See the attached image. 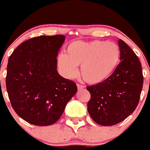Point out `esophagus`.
I'll use <instances>...</instances> for the list:
<instances>
[{
	"label": "esophagus",
	"instance_id": "obj_1",
	"mask_svg": "<svg viewBox=\"0 0 150 150\" xmlns=\"http://www.w3.org/2000/svg\"><path fill=\"white\" fill-rule=\"evenodd\" d=\"M77 88H78V90H82V89L84 88V86L81 85V84H77Z\"/></svg>",
	"mask_w": 150,
	"mask_h": 150
}]
</instances>
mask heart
I'll return each mask as SVG.
<instances>
[{"instance_id":"1","label":"heart","mask_w":150,"mask_h":150,"mask_svg":"<svg viewBox=\"0 0 150 150\" xmlns=\"http://www.w3.org/2000/svg\"><path fill=\"white\" fill-rule=\"evenodd\" d=\"M120 58V48L113 42L103 41H77L69 44L66 53H60L57 65L62 74L73 79L78 74L87 82L98 84L108 78L117 66Z\"/></svg>"}]
</instances>
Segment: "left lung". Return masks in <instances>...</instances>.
<instances>
[{
  "mask_svg": "<svg viewBox=\"0 0 150 150\" xmlns=\"http://www.w3.org/2000/svg\"><path fill=\"white\" fill-rule=\"evenodd\" d=\"M121 62L114 73L102 82L87 87L90 100L87 111L100 125H116L137 107L143 87L142 68L134 52L119 39Z\"/></svg>",
  "mask_w": 150,
  "mask_h": 150,
  "instance_id": "1",
  "label": "left lung"
}]
</instances>
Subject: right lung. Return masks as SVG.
<instances>
[{
	"label": "right lung",
	"mask_w": 150,
	"mask_h": 150,
	"mask_svg": "<svg viewBox=\"0 0 150 150\" xmlns=\"http://www.w3.org/2000/svg\"><path fill=\"white\" fill-rule=\"evenodd\" d=\"M63 35H41L14 50L7 65L6 84L16 113L26 122L47 126L57 122L77 92L76 84L57 71Z\"/></svg>",
	"instance_id": "right-lung-1"
}]
</instances>
